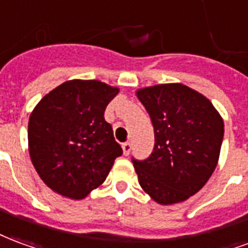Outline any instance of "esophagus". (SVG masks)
I'll return each instance as SVG.
<instances>
[{"label": "esophagus", "mask_w": 248, "mask_h": 248, "mask_svg": "<svg viewBox=\"0 0 248 248\" xmlns=\"http://www.w3.org/2000/svg\"><path fill=\"white\" fill-rule=\"evenodd\" d=\"M123 152H124V155L125 156H128L129 153H131V149H132V145H131V142H123Z\"/></svg>", "instance_id": "obj_1"}]
</instances>
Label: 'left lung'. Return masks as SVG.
I'll use <instances>...</instances> for the list:
<instances>
[{
  "label": "left lung",
  "mask_w": 248,
  "mask_h": 248,
  "mask_svg": "<svg viewBox=\"0 0 248 248\" xmlns=\"http://www.w3.org/2000/svg\"><path fill=\"white\" fill-rule=\"evenodd\" d=\"M137 97L155 129L151 156L132 157L139 182L161 205L186 201L216 169L223 120L209 99L180 83L146 87L137 91Z\"/></svg>",
  "instance_id": "left-lung-1"
}]
</instances>
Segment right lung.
I'll list each match as a JSON object with an SVG mask.
<instances>
[{
	"mask_svg": "<svg viewBox=\"0 0 248 248\" xmlns=\"http://www.w3.org/2000/svg\"><path fill=\"white\" fill-rule=\"evenodd\" d=\"M119 88L99 80H68L48 92L29 119V152L39 177L58 194L82 200L106 181L123 155L108 103Z\"/></svg>",
	"mask_w": 248,
	"mask_h": 248,
	"instance_id": "add662e5",
	"label": "right lung"
}]
</instances>
